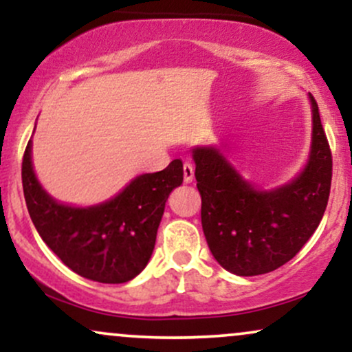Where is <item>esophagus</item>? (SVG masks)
Returning <instances> with one entry per match:
<instances>
[{"mask_svg": "<svg viewBox=\"0 0 352 352\" xmlns=\"http://www.w3.org/2000/svg\"><path fill=\"white\" fill-rule=\"evenodd\" d=\"M193 173H195V167H193V164L185 162L184 164V180H185V184H190V182L193 180Z\"/></svg>", "mask_w": 352, "mask_h": 352, "instance_id": "esophagus-1", "label": "esophagus"}]
</instances>
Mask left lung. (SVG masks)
<instances>
[{"label": "left lung", "instance_id": "8db88e82", "mask_svg": "<svg viewBox=\"0 0 352 352\" xmlns=\"http://www.w3.org/2000/svg\"><path fill=\"white\" fill-rule=\"evenodd\" d=\"M313 106L309 160L289 184L261 192L213 147L193 148L197 188L201 197V227L210 252L230 273L254 276L280 268L316 232L328 205L333 155Z\"/></svg>", "mask_w": 352, "mask_h": 352}]
</instances>
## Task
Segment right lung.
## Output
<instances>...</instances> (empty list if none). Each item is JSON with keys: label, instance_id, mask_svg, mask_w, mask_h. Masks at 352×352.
Segmentation results:
<instances>
[{"label": "right lung", "instance_id": "obj_1", "mask_svg": "<svg viewBox=\"0 0 352 352\" xmlns=\"http://www.w3.org/2000/svg\"><path fill=\"white\" fill-rule=\"evenodd\" d=\"M28 212L43 241L64 265L87 280L119 285L147 266L155 246L165 201L184 182V165L135 177L119 195L100 205L76 208L44 192L31 164V140L21 167Z\"/></svg>", "mask_w": 352, "mask_h": 352}]
</instances>
